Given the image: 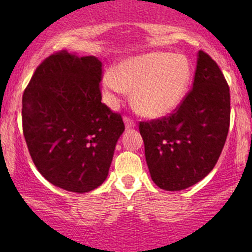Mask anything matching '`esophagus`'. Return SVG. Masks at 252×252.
Listing matches in <instances>:
<instances>
[{
	"mask_svg": "<svg viewBox=\"0 0 252 252\" xmlns=\"http://www.w3.org/2000/svg\"><path fill=\"white\" fill-rule=\"evenodd\" d=\"M124 123H126V128L128 129L134 128V126H135V122H134L131 118H129V117H124Z\"/></svg>",
	"mask_w": 252,
	"mask_h": 252,
	"instance_id": "34e87169",
	"label": "esophagus"
}]
</instances>
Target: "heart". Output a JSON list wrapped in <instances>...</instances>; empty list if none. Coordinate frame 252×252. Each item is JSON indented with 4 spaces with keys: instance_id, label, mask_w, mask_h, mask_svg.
Instances as JSON below:
<instances>
[{
    "instance_id": "obj_1",
    "label": "heart",
    "mask_w": 252,
    "mask_h": 252,
    "mask_svg": "<svg viewBox=\"0 0 252 252\" xmlns=\"http://www.w3.org/2000/svg\"><path fill=\"white\" fill-rule=\"evenodd\" d=\"M191 74V64L185 56L155 52L119 63L114 72L103 77V89L112 103L134 90L135 103L142 113L161 117L182 102Z\"/></svg>"
}]
</instances>
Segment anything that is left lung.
<instances>
[{"instance_id": "8db88e82", "label": "left lung", "mask_w": 252, "mask_h": 252, "mask_svg": "<svg viewBox=\"0 0 252 252\" xmlns=\"http://www.w3.org/2000/svg\"><path fill=\"white\" fill-rule=\"evenodd\" d=\"M229 123L227 80L217 63L199 51L192 89L173 113L139 124L155 184L178 191L204 179L220 158Z\"/></svg>"}]
</instances>
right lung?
<instances>
[{"instance_id":"obj_1","label":"right lung","mask_w":252,"mask_h":252,"mask_svg":"<svg viewBox=\"0 0 252 252\" xmlns=\"http://www.w3.org/2000/svg\"><path fill=\"white\" fill-rule=\"evenodd\" d=\"M102 63L60 51L45 58L23 94V134L37 171L73 192L100 187L124 131L101 102Z\"/></svg>"}]
</instances>
